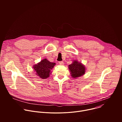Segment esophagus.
<instances>
[{"label": "esophagus", "mask_w": 122, "mask_h": 122, "mask_svg": "<svg viewBox=\"0 0 122 122\" xmlns=\"http://www.w3.org/2000/svg\"><path fill=\"white\" fill-rule=\"evenodd\" d=\"M58 63H59V64L60 65H63L64 64V62H63V61H59Z\"/></svg>", "instance_id": "esophagus-1"}]
</instances>
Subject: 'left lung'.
Returning a JSON list of instances; mask_svg holds the SVG:
<instances>
[{"label": "left lung", "instance_id": "left-lung-1", "mask_svg": "<svg viewBox=\"0 0 122 122\" xmlns=\"http://www.w3.org/2000/svg\"><path fill=\"white\" fill-rule=\"evenodd\" d=\"M69 69L71 72V76L73 78L79 77L83 75L85 71V68L83 65L81 63H79L77 61H74V62L69 65Z\"/></svg>", "mask_w": 122, "mask_h": 122}]
</instances>
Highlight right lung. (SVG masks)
I'll return each instance as SVG.
<instances>
[{"mask_svg":"<svg viewBox=\"0 0 122 122\" xmlns=\"http://www.w3.org/2000/svg\"><path fill=\"white\" fill-rule=\"evenodd\" d=\"M55 64V63L50 62L46 59H44L37 65H35L34 69L39 77L44 79L49 77L51 70L54 67Z\"/></svg>","mask_w":122,"mask_h":122,"instance_id":"obj_1","label":"right lung"}]
</instances>
